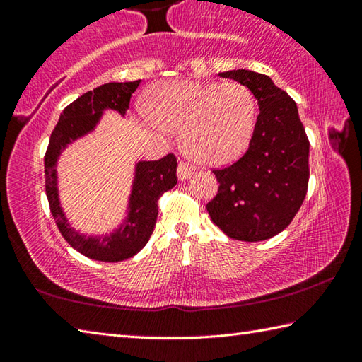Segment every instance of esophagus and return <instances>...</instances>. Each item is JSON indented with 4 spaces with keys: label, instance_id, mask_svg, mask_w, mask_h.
<instances>
[{
    "label": "esophagus",
    "instance_id": "34e87169",
    "mask_svg": "<svg viewBox=\"0 0 362 362\" xmlns=\"http://www.w3.org/2000/svg\"><path fill=\"white\" fill-rule=\"evenodd\" d=\"M194 174V169L189 166L187 163H179V168H177V177H179V180L185 182L188 180L189 177Z\"/></svg>",
    "mask_w": 362,
    "mask_h": 362
}]
</instances>
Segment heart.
Masks as SVG:
<instances>
[{
    "label": "heart",
    "instance_id": "b5f03b06",
    "mask_svg": "<svg viewBox=\"0 0 362 362\" xmlns=\"http://www.w3.org/2000/svg\"><path fill=\"white\" fill-rule=\"evenodd\" d=\"M144 113L158 129L180 131L183 151L207 166L230 163L252 137L257 102L241 83L161 81L144 97Z\"/></svg>",
    "mask_w": 362,
    "mask_h": 362
}]
</instances>
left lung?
<instances>
[{"label": "left lung", "instance_id": "obj_1", "mask_svg": "<svg viewBox=\"0 0 362 362\" xmlns=\"http://www.w3.org/2000/svg\"><path fill=\"white\" fill-rule=\"evenodd\" d=\"M252 90L260 113L244 156L214 170L218 193L206 206L226 236L263 241L283 231L296 217L308 188L310 142L297 103L272 78L250 70L218 73Z\"/></svg>", "mask_w": 362, "mask_h": 362}]
</instances>
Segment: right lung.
<instances>
[{
	"mask_svg": "<svg viewBox=\"0 0 362 362\" xmlns=\"http://www.w3.org/2000/svg\"><path fill=\"white\" fill-rule=\"evenodd\" d=\"M140 79L107 83L78 97L62 113L54 127L45 156L46 194L60 233L79 254L99 262H121L134 257L148 243L158 218V199L177 183V159L168 155L158 161H136L127 209L121 223L103 235H86L70 225L59 196L57 164L69 145L95 132L107 110L126 115L131 95Z\"/></svg>",
	"mask_w": 362,
	"mask_h": 362,
	"instance_id": "add662e5",
	"label": "right lung"
}]
</instances>
